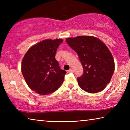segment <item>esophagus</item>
I'll list each match as a JSON object with an SVG mask.
<instances>
[{
    "mask_svg": "<svg viewBox=\"0 0 130 130\" xmlns=\"http://www.w3.org/2000/svg\"><path fill=\"white\" fill-rule=\"evenodd\" d=\"M68 73H73L74 70H73V69H70L69 70H68Z\"/></svg>",
    "mask_w": 130,
    "mask_h": 130,
    "instance_id": "esophagus-1",
    "label": "esophagus"
}]
</instances>
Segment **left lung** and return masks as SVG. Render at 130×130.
I'll list each match as a JSON object with an SVG mask.
<instances>
[{"instance_id":"left-lung-1","label":"left lung","mask_w":130,"mask_h":130,"mask_svg":"<svg viewBox=\"0 0 130 130\" xmlns=\"http://www.w3.org/2000/svg\"><path fill=\"white\" fill-rule=\"evenodd\" d=\"M67 43L78 56L83 74L77 78L79 86L91 93H98L109 84L115 70L112 55L99 39L92 36L68 38Z\"/></svg>"}]
</instances>
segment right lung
<instances>
[{"instance_id":"1","label":"right lung","mask_w":130,"mask_h":130,"mask_svg":"<svg viewBox=\"0 0 130 130\" xmlns=\"http://www.w3.org/2000/svg\"><path fill=\"white\" fill-rule=\"evenodd\" d=\"M61 39H45L31 47L22 62V73L30 88L45 95L58 89L67 72L61 69L56 60Z\"/></svg>"}]
</instances>
